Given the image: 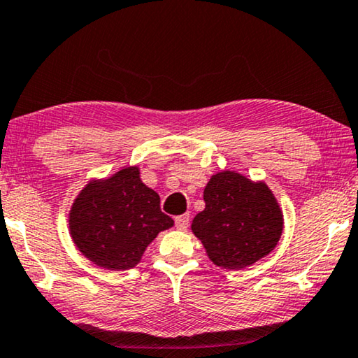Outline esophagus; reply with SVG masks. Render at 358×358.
I'll return each mask as SVG.
<instances>
[{
  "label": "esophagus",
  "instance_id": "esophagus-1",
  "mask_svg": "<svg viewBox=\"0 0 358 358\" xmlns=\"http://www.w3.org/2000/svg\"><path fill=\"white\" fill-rule=\"evenodd\" d=\"M189 221H190L189 214H180V216H178V217L174 219L176 227H178L179 230H185L187 227H189Z\"/></svg>",
  "mask_w": 358,
  "mask_h": 358
}]
</instances>
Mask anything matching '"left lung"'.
Segmentation results:
<instances>
[{"instance_id": "1", "label": "left lung", "mask_w": 358, "mask_h": 358, "mask_svg": "<svg viewBox=\"0 0 358 358\" xmlns=\"http://www.w3.org/2000/svg\"><path fill=\"white\" fill-rule=\"evenodd\" d=\"M203 200L205 210L192 221V232L213 264L245 268L277 246L283 232V213L266 182L221 171L211 176Z\"/></svg>"}]
</instances>
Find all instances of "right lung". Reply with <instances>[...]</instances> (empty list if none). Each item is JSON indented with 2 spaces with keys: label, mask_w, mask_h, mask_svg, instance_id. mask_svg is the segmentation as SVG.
<instances>
[{
  "label": "right lung",
  "mask_w": 358,
  "mask_h": 358,
  "mask_svg": "<svg viewBox=\"0 0 358 358\" xmlns=\"http://www.w3.org/2000/svg\"><path fill=\"white\" fill-rule=\"evenodd\" d=\"M173 225V219L160 210L157 192L141 180L137 166L90 180L69 213L75 246L107 271L134 267L157 235Z\"/></svg>",
  "instance_id": "right-lung-1"
}]
</instances>
